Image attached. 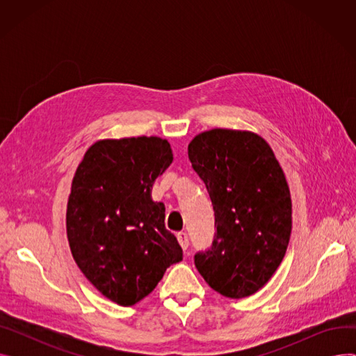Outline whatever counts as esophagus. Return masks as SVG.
Returning a JSON list of instances; mask_svg holds the SVG:
<instances>
[{"instance_id": "1", "label": "esophagus", "mask_w": 356, "mask_h": 356, "mask_svg": "<svg viewBox=\"0 0 356 356\" xmlns=\"http://www.w3.org/2000/svg\"><path fill=\"white\" fill-rule=\"evenodd\" d=\"M177 239H179V244L181 245L183 250H188L189 247V236L186 232H179L177 234Z\"/></svg>"}]
</instances>
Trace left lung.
<instances>
[{
	"mask_svg": "<svg viewBox=\"0 0 356 356\" xmlns=\"http://www.w3.org/2000/svg\"><path fill=\"white\" fill-rule=\"evenodd\" d=\"M215 211L211 250L195 255L204 282L219 294L244 298L263 289L286 255L291 197L268 143L252 131L213 128L188 147Z\"/></svg>",
	"mask_w": 356,
	"mask_h": 356,
	"instance_id": "left-lung-1",
	"label": "left lung"
}]
</instances>
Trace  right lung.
Returning a JSON list of instances; mask_svg holds the SVG:
<instances>
[{"instance_id":"add662e5","label":"right lung","mask_w":356,"mask_h":356,"mask_svg":"<svg viewBox=\"0 0 356 356\" xmlns=\"http://www.w3.org/2000/svg\"><path fill=\"white\" fill-rule=\"evenodd\" d=\"M172 161V147L160 137L105 138L74 172L66 209L70 252L93 287L120 306L143 300L183 259L164 227V203L152 197Z\"/></svg>"}]
</instances>
